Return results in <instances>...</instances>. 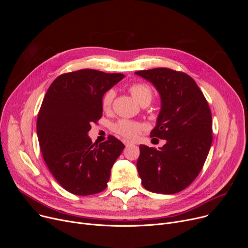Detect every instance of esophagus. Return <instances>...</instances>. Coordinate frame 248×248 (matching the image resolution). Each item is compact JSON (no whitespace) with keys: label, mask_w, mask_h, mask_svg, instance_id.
Returning a JSON list of instances; mask_svg holds the SVG:
<instances>
[{"label":"esophagus","mask_w":248,"mask_h":248,"mask_svg":"<svg viewBox=\"0 0 248 248\" xmlns=\"http://www.w3.org/2000/svg\"><path fill=\"white\" fill-rule=\"evenodd\" d=\"M123 142L125 145V146H128V145H133V142L131 140H123Z\"/></svg>","instance_id":"esophagus-1"}]
</instances>
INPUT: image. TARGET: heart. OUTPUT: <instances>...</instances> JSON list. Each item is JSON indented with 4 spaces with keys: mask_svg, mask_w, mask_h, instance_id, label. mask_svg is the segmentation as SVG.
<instances>
[{
    "mask_svg": "<svg viewBox=\"0 0 248 248\" xmlns=\"http://www.w3.org/2000/svg\"><path fill=\"white\" fill-rule=\"evenodd\" d=\"M129 93L134 98L142 107H147L152 102L154 98V93L152 88L146 83H135L129 86ZM115 96V91L113 89L108 90L101 98V107L103 110H110L113 99ZM142 129L140 124L129 121V120H119L111 124V131L125 139L135 138Z\"/></svg>",
    "mask_w": 248,
    "mask_h": 248,
    "instance_id": "obj_1",
    "label": "heart"
}]
</instances>
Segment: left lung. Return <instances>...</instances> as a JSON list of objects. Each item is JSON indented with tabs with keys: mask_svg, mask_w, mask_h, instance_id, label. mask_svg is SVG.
Listing matches in <instances>:
<instances>
[{
	"mask_svg": "<svg viewBox=\"0 0 248 248\" xmlns=\"http://www.w3.org/2000/svg\"><path fill=\"white\" fill-rule=\"evenodd\" d=\"M136 74L158 89L162 108L151 138L166 140L161 150L140 145L137 163L141 184L160 194L186 189L201 172L212 144V114L193 78L170 68Z\"/></svg>",
	"mask_w": 248,
	"mask_h": 248,
	"instance_id": "1",
	"label": "left lung"
}]
</instances>
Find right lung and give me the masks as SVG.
I'll return each instance as SVG.
<instances>
[{
  "label": "right lung",
  "instance_id": "1",
  "mask_svg": "<svg viewBox=\"0 0 248 248\" xmlns=\"http://www.w3.org/2000/svg\"><path fill=\"white\" fill-rule=\"evenodd\" d=\"M124 77L94 69L63 73L44 96L37 119L41 153L51 174L74 195L106 189L111 167L124 149L113 136L100 144H93L87 136L102 115L103 94Z\"/></svg>",
  "mask_w": 248,
  "mask_h": 248
}]
</instances>
